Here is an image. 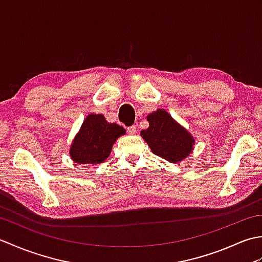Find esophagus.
Returning <instances> with one entry per match:
<instances>
[{
  "mask_svg": "<svg viewBox=\"0 0 262 262\" xmlns=\"http://www.w3.org/2000/svg\"><path fill=\"white\" fill-rule=\"evenodd\" d=\"M136 129H137L136 126H129L127 128V133L129 135H134V134H136Z\"/></svg>",
  "mask_w": 262,
  "mask_h": 262,
  "instance_id": "1",
  "label": "esophagus"
}]
</instances>
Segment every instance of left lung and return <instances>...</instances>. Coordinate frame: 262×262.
<instances>
[{
    "mask_svg": "<svg viewBox=\"0 0 262 262\" xmlns=\"http://www.w3.org/2000/svg\"><path fill=\"white\" fill-rule=\"evenodd\" d=\"M147 129L141 132L151 151L171 163H179L193 151L194 138L164 109L148 114Z\"/></svg>",
    "mask_w": 262,
    "mask_h": 262,
    "instance_id": "1",
    "label": "left lung"
}]
</instances>
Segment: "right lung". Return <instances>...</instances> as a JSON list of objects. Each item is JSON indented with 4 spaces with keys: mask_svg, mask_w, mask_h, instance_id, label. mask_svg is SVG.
<instances>
[{
    "mask_svg": "<svg viewBox=\"0 0 262 262\" xmlns=\"http://www.w3.org/2000/svg\"><path fill=\"white\" fill-rule=\"evenodd\" d=\"M125 134L124 127L108 122L103 115H88L71 144L70 158L79 164H101L110 155L118 137Z\"/></svg>",
    "mask_w": 262,
    "mask_h": 262,
    "instance_id": "1",
    "label": "right lung"
}]
</instances>
